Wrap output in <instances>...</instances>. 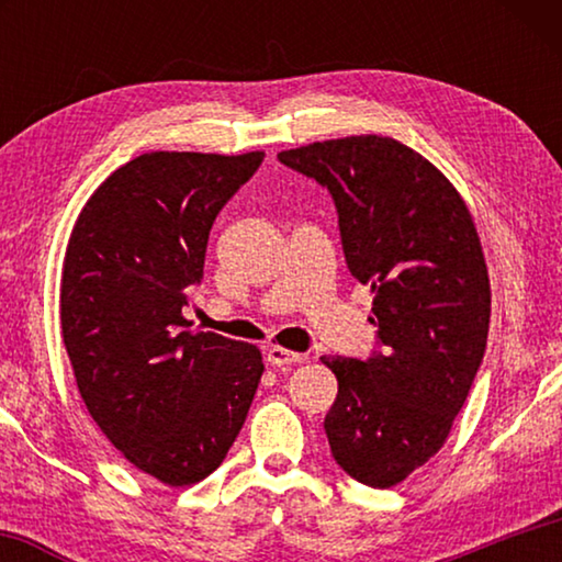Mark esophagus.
<instances>
[{
  "label": "esophagus",
  "instance_id": "34e87169",
  "mask_svg": "<svg viewBox=\"0 0 562 562\" xmlns=\"http://www.w3.org/2000/svg\"><path fill=\"white\" fill-rule=\"evenodd\" d=\"M268 361L272 367H288V364H300V361H304V355H297V351H290L284 347H270Z\"/></svg>",
  "mask_w": 562,
  "mask_h": 562
}]
</instances>
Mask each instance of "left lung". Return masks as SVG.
<instances>
[{
  "label": "left lung",
  "mask_w": 562,
  "mask_h": 562,
  "mask_svg": "<svg viewBox=\"0 0 562 562\" xmlns=\"http://www.w3.org/2000/svg\"><path fill=\"white\" fill-rule=\"evenodd\" d=\"M325 186L349 272L374 292L369 359L322 357L339 392L325 431L351 479L392 488L449 439L488 339L491 282L473 217L439 168L386 136L278 154Z\"/></svg>",
  "instance_id": "8db88e82"
}]
</instances>
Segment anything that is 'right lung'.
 <instances>
[{
    "label": "right lung",
    "instance_id": "obj_1",
    "mask_svg": "<svg viewBox=\"0 0 562 562\" xmlns=\"http://www.w3.org/2000/svg\"><path fill=\"white\" fill-rule=\"evenodd\" d=\"M262 158H133L93 190L66 245L61 337L83 404L126 461L173 488L223 463L265 372L258 347L183 317L215 217Z\"/></svg>",
    "mask_w": 562,
    "mask_h": 562
}]
</instances>
